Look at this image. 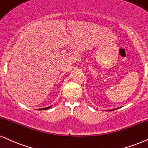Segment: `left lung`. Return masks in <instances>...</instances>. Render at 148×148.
I'll use <instances>...</instances> for the list:
<instances>
[{
	"label": "left lung",
	"mask_w": 148,
	"mask_h": 148,
	"mask_svg": "<svg viewBox=\"0 0 148 148\" xmlns=\"http://www.w3.org/2000/svg\"><path fill=\"white\" fill-rule=\"evenodd\" d=\"M118 108H115V109H112V110H110V111H112V110H116V109H118Z\"/></svg>",
	"instance_id": "obj_1"
}]
</instances>
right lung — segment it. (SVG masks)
Listing matches in <instances>:
<instances>
[{
  "label": "right lung",
  "instance_id": "1",
  "mask_svg": "<svg viewBox=\"0 0 148 148\" xmlns=\"http://www.w3.org/2000/svg\"><path fill=\"white\" fill-rule=\"evenodd\" d=\"M51 107H52V106H50L47 107V108H40L39 110H47V109H49V108H51Z\"/></svg>",
  "mask_w": 148,
  "mask_h": 148
}]
</instances>
